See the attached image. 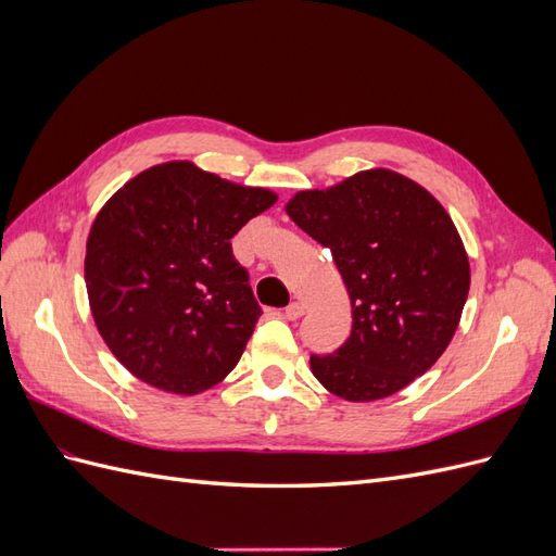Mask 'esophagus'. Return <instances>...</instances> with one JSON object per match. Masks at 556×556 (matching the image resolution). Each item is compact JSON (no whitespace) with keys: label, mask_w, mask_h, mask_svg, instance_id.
<instances>
[{"label":"esophagus","mask_w":556,"mask_h":556,"mask_svg":"<svg viewBox=\"0 0 556 556\" xmlns=\"http://www.w3.org/2000/svg\"><path fill=\"white\" fill-rule=\"evenodd\" d=\"M301 315H304V306H301L299 301H292V304L285 308V317H288V319H299Z\"/></svg>","instance_id":"1"}]
</instances>
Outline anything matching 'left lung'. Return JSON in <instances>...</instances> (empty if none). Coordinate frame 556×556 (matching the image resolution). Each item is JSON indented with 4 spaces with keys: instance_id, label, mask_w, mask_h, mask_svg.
<instances>
[{
    "instance_id": "obj_1",
    "label": "left lung",
    "mask_w": 556,
    "mask_h": 556,
    "mask_svg": "<svg viewBox=\"0 0 556 556\" xmlns=\"http://www.w3.org/2000/svg\"><path fill=\"white\" fill-rule=\"evenodd\" d=\"M285 211L331 250L352 304L348 341L311 355L313 376L345 401H376L427 374L457 331L470 285L447 211L390 169L299 192Z\"/></svg>"
}]
</instances>
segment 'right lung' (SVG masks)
Instances as JSON below:
<instances>
[{
	"label": "right lung",
	"mask_w": 556,
	"mask_h": 556,
	"mask_svg": "<svg viewBox=\"0 0 556 556\" xmlns=\"http://www.w3.org/2000/svg\"><path fill=\"white\" fill-rule=\"evenodd\" d=\"M276 194L190 162L131 178L99 211L86 285L99 333L129 374L199 394L239 364L262 308L231 239Z\"/></svg>",
	"instance_id": "obj_1"
}]
</instances>
